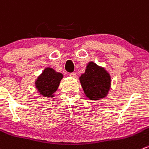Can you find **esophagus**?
<instances>
[{"label": "esophagus", "instance_id": "obj_1", "mask_svg": "<svg viewBox=\"0 0 149 149\" xmlns=\"http://www.w3.org/2000/svg\"><path fill=\"white\" fill-rule=\"evenodd\" d=\"M69 76L72 78H76V73H70V74H69Z\"/></svg>", "mask_w": 149, "mask_h": 149}]
</instances>
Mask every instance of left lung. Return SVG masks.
I'll return each mask as SVG.
<instances>
[{
	"instance_id": "obj_1",
	"label": "left lung",
	"mask_w": 149,
	"mask_h": 149,
	"mask_svg": "<svg viewBox=\"0 0 149 149\" xmlns=\"http://www.w3.org/2000/svg\"><path fill=\"white\" fill-rule=\"evenodd\" d=\"M84 94L89 99L97 100L105 97L111 88V76L103 67L89 62L85 73L79 77Z\"/></svg>"
}]
</instances>
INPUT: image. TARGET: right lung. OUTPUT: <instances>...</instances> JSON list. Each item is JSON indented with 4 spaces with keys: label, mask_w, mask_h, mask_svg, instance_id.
Masks as SVG:
<instances>
[{
    "label": "right lung",
    "mask_w": 149,
    "mask_h": 149,
    "mask_svg": "<svg viewBox=\"0 0 149 149\" xmlns=\"http://www.w3.org/2000/svg\"><path fill=\"white\" fill-rule=\"evenodd\" d=\"M63 78L61 73L55 71L52 68H46L36 80L35 85L40 95L44 97H52Z\"/></svg>",
    "instance_id": "obj_1"
}]
</instances>
